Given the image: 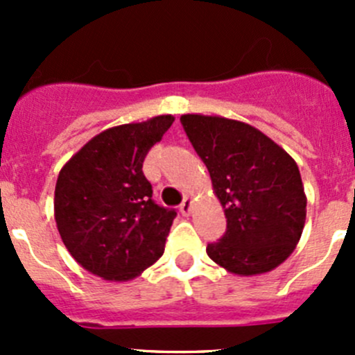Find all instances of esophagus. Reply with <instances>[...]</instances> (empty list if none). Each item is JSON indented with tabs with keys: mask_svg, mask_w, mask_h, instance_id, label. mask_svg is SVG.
Returning a JSON list of instances; mask_svg holds the SVG:
<instances>
[{
	"mask_svg": "<svg viewBox=\"0 0 355 355\" xmlns=\"http://www.w3.org/2000/svg\"><path fill=\"white\" fill-rule=\"evenodd\" d=\"M191 209H192V199L191 198H185L184 200H182V204H180V213L187 216V214L191 213Z\"/></svg>",
	"mask_w": 355,
	"mask_h": 355,
	"instance_id": "1",
	"label": "esophagus"
}]
</instances>
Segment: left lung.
<instances>
[{
	"instance_id": "left-lung-1",
	"label": "left lung",
	"mask_w": 355,
	"mask_h": 355,
	"mask_svg": "<svg viewBox=\"0 0 355 355\" xmlns=\"http://www.w3.org/2000/svg\"><path fill=\"white\" fill-rule=\"evenodd\" d=\"M180 121L227 218V232L207 244V256L241 277L280 266L306 223L307 199L295 161L244 121L204 114H182Z\"/></svg>"
}]
</instances>
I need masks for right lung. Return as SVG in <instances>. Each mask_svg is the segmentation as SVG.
I'll return each instance as SVG.
<instances>
[{
	"mask_svg": "<svg viewBox=\"0 0 355 355\" xmlns=\"http://www.w3.org/2000/svg\"><path fill=\"white\" fill-rule=\"evenodd\" d=\"M173 120L159 114L108 128L60 171L56 227L71 257L92 275L127 282L163 256L177 213L153 200L142 163Z\"/></svg>",
	"mask_w": 355,
	"mask_h": 355,
	"instance_id": "add662e5",
	"label": "right lung"
}]
</instances>
